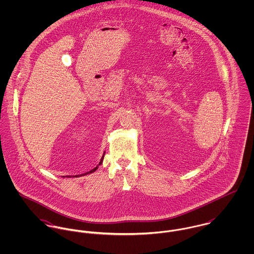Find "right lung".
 I'll use <instances>...</instances> for the list:
<instances>
[{
	"mask_svg": "<svg viewBox=\"0 0 254 254\" xmlns=\"http://www.w3.org/2000/svg\"><path fill=\"white\" fill-rule=\"evenodd\" d=\"M104 157H105V154L103 155V157H102V159H101V161H100V163H99V165H101L102 163H103V160H104ZM99 165L97 166V167H95L94 169H92L91 171H89V172H87V173H84V174H81L80 176H84V175H87V174H90V173H93V172H95L97 169H98V167H99ZM75 177H79V176H75Z\"/></svg>",
	"mask_w": 254,
	"mask_h": 254,
	"instance_id": "add662e5",
	"label": "right lung"
}]
</instances>
